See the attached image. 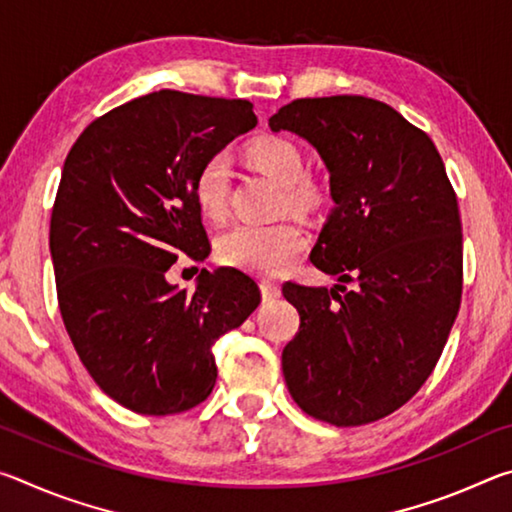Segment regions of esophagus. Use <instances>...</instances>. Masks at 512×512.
Instances as JSON below:
<instances>
[{"label": "esophagus", "instance_id": "1", "mask_svg": "<svg viewBox=\"0 0 512 512\" xmlns=\"http://www.w3.org/2000/svg\"><path fill=\"white\" fill-rule=\"evenodd\" d=\"M259 289H262L264 302H271V300H277V298L282 296L280 284H275V282H271V280H262V282H259Z\"/></svg>", "mask_w": 512, "mask_h": 512}]
</instances>
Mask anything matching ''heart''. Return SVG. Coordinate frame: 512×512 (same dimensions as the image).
<instances>
[{
    "label": "heart",
    "mask_w": 512,
    "mask_h": 512,
    "mask_svg": "<svg viewBox=\"0 0 512 512\" xmlns=\"http://www.w3.org/2000/svg\"><path fill=\"white\" fill-rule=\"evenodd\" d=\"M250 160L268 178L282 185V205L293 212L316 210L323 189L302 176V155L291 140L262 137L250 144ZM230 160L225 153H214L196 171L194 198L207 219L219 221L228 212ZM307 248V237L296 221L280 219L271 223H237L216 241L219 262L257 275H277L298 262Z\"/></svg>",
    "instance_id": "1"
}]
</instances>
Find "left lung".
<instances>
[{
	"instance_id": "obj_1",
	"label": "left lung",
	"mask_w": 512,
	"mask_h": 512,
	"mask_svg": "<svg viewBox=\"0 0 512 512\" xmlns=\"http://www.w3.org/2000/svg\"><path fill=\"white\" fill-rule=\"evenodd\" d=\"M268 126L305 137L325 162L334 210L309 259L339 277L334 289L282 287L300 314L284 379L311 418L361 427L420 391L452 332L463 293L456 192L429 135L377 99H296Z\"/></svg>"
}]
</instances>
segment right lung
<instances>
[{"label": "right lung", "instance_id": "1", "mask_svg": "<svg viewBox=\"0 0 512 512\" xmlns=\"http://www.w3.org/2000/svg\"><path fill=\"white\" fill-rule=\"evenodd\" d=\"M255 124L250 101L160 90L94 119L67 153L49 225L60 316L101 391L135 413L205 402L212 345L262 300L237 268H203L194 291L164 277L210 253L196 171Z\"/></svg>", "mask_w": 512, "mask_h": 512}]
</instances>
